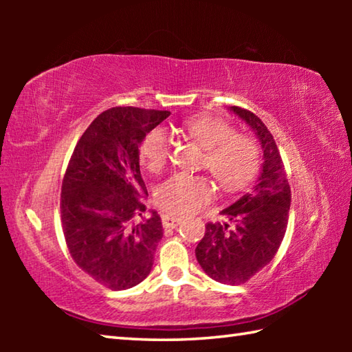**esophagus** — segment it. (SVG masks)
I'll use <instances>...</instances> for the list:
<instances>
[{
  "mask_svg": "<svg viewBox=\"0 0 352 352\" xmlns=\"http://www.w3.org/2000/svg\"><path fill=\"white\" fill-rule=\"evenodd\" d=\"M162 222H163L164 228H177V226L182 222V217L172 216V214H163Z\"/></svg>",
  "mask_w": 352,
  "mask_h": 352,
  "instance_id": "obj_1",
  "label": "esophagus"
}]
</instances>
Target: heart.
Returning <instances> with one entry per match:
<instances>
[{
  "label": "heart",
  "instance_id": "1",
  "mask_svg": "<svg viewBox=\"0 0 352 352\" xmlns=\"http://www.w3.org/2000/svg\"><path fill=\"white\" fill-rule=\"evenodd\" d=\"M183 130L204 148L201 164L225 190H239L253 180L259 168V147L245 135L234 133L228 122L214 116H197L184 121ZM172 140L164 129H155L141 142L140 153L146 168L160 172L168 163ZM212 183L204 175L177 172L160 184L157 204L174 214L197 211L211 200Z\"/></svg>",
  "mask_w": 352,
  "mask_h": 352
}]
</instances>
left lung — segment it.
<instances>
[{"label": "left lung", "mask_w": 352, "mask_h": 352, "mask_svg": "<svg viewBox=\"0 0 352 352\" xmlns=\"http://www.w3.org/2000/svg\"><path fill=\"white\" fill-rule=\"evenodd\" d=\"M259 140L264 163L250 192L220 211L223 223H208L195 258L208 276L222 284L247 283L275 258L287 228L290 186L281 155L269 129L241 107H230Z\"/></svg>", "instance_id": "1"}]
</instances>
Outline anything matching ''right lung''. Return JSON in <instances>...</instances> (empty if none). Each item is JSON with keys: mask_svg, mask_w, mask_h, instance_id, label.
Returning a JSON list of instances; mask_svg holds the SVG:
<instances>
[{"mask_svg": "<svg viewBox=\"0 0 352 352\" xmlns=\"http://www.w3.org/2000/svg\"><path fill=\"white\" fill-rule=\"evenodd\" d=\"M169 115L136 107L105 110L80 136L65 172L60 216L68 250L83 272L111 290L144 281L163 237L157 211L142 217L147 189L140 146Z\"/></svg>", "mask_w": 352, "mask_h": 352, "instance_id": "right-lung-1", "label": "right lung"}]
</instances>
